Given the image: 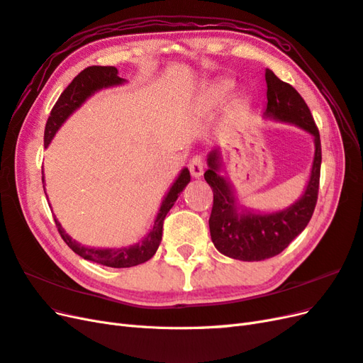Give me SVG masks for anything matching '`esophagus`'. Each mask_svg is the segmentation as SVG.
Segmentation results:
<instances>
[{
    "label": "esophagus",
    "instance_id": "esophagus-1",
    "mask_svg": "<svg viewBox=\"0 0 363 363\" xmlns=\"http://www.w3.org/2000/svg\"><path fill=\"white\" fill-rule=\"evenodd\" d=\"M189 171L194 179H200L203 172H204V164H203V159L200 156H195L191 162H189Z\"/></svg>",
    "mask_w": 363,
    "mask_h": 363
}]
</instances>
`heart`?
I'll return each mask as SVG.
<instances>
[{"mask_svg": "<svg viewBox=\"0 0 363 363\" xmlns=\"http://www.w3.org/2000/svg\"><path fill=\"white\" fill-rule=\"evenodd\" d=\"M232 87H233V83L228 80H224L221 83H216V84L211 86L206 92V101H208V103L221 101L223 98L230 92V89H232Z\"/></svg>", "mask_w": 363, "mask_h": 363, "instance_id": "b5f03b06", "label": "heart"}]
</instances>
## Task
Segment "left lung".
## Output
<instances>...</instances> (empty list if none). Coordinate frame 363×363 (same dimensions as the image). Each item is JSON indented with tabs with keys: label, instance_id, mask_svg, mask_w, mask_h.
<instances>
[{
	"label": "left lung",
	"instance_id": "obj_1",
	"mask_svg": "<svg viewBox=\"0 0 363 363\" xmlns=\"http://www.w3.org/2000/svg\"><path fill=\"white\" fill-rule=\"evenodd\" d=\"M265 80L268 104L263 115L295 124L311 133L315 140V157L301 199L283 211L260 213L239 206L232 183L219 174L223 167L221 151L213 148L208 152L204 179L213 192V207L208 218L212 242L224 256L244 262L280 255L309 224L320 189L321 139L309 107L291 84L281 82L271 69H267Z\"/></svg>",
	"mask_w": 363,
	"mask_h": 363
}]
</instances>
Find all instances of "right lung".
<instances>
[{"mask_svg": "<svg viewBox=\"0 0 363 363\" xmlns=\"http://www.w3.org/2000/svg\"><path fill=\"white\" fill-rule=\"evenodd\" d=\"M125 80L121 79L118 75V69L115 67H89L83 69L68 84L67 89H65L59 96L57 103L54 104L45 125L43 147L47 148L50 145V142L52 140L54 135L57 133V130L62 127V124L87 100V98L94 95L95 92L104 89V87L118 86V84H123ZM42 182H43V175H42ZM189 182H191L189 169L183 168L179 174V177L172 183L168 194L164 195L150 233L142 239L140 242L135 245L123 247V248L84 247L65 232L62 228V224L56 218H54V221H56V227L59 230L62 239L67 242V245L75 252V255H79L80 257L91 262H96L100 263V265L111 267V268L136 267V265H140V263L150 260L156 255L162 240V228H163L164 216H167V213L171 211V207L174 206L175 201H177L180 192L186 188V184Z\"/></svg>", "mask_w": 363, "mask_h": 363, "instance_id": "obj_1", "label": "right lung"}]
</instances>
